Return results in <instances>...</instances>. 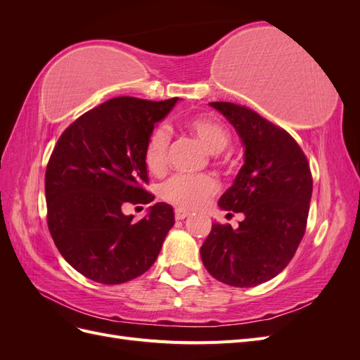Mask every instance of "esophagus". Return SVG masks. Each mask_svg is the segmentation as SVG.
I'll return each mask as SVG.
<instances>
[{"mask_svg": "<svg viewBox=\"0 0 360 360\" xmlns=\"http://www.w3.org/2000/svg\"><path fill=\"white\" fill-rule=\"evenodd\" d=\"M174 216H176L177 221H181V219H186V217L189 216V212L183 210V209H176V212H174Z\"/></svg>", "mask_w": 360, "mask_h": 360, "instance_id": "obj_1", "label": "esophagus"}]
</instances>
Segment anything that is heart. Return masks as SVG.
<instances>
[{"instance_id": "obj_1", "label": "heart", "mask_w": 360, "mask_h": 360, "mask_svg": "<svg viewBox=\"0 0 360 360\" xmlns=\"http://www.w3.org/2000/svg\"><path fill=\"white\" fill-rule=\"evenodd\" d=\"M184 129L200 143L216 155L230 146L231 135L222 122L212 115H193L184 122ZM169 134L163 127L150 130L146 138L143 158L147 171L162 176L168 167ZM219 191V183L212 176H174L162 184L160 197L183 210L200 209Z\"/></svg>"}]
</instances>
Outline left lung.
Wrapping results in <instances>:
<instances>
[{
    "label": "left lung",
    "mask_w": 360,
    "mask_h": 360,
    "mask_svg": "<svg viewBox=\"0 0 360 360\" xmlns=\"http://www.w3.org/2000/svg\"><path fill=\"white\" fill-rule=\"evenodd\" d=\"M210 105L236 127L246 148L245 165L219 200L224 210L242 212L245 219L236 230L213 224L201 259L224 284L255 287L281 274L296 254L307 230L312 174L285 129L243 105Z\"/></svg>",
    "instance_id": "left-lung-1"
}]
</instances>
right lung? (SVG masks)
<instances>
[{"label": "right lung", "mask_w": 360, "mask_h": 360, "mask_svg": "<svg viewBox=\"0 0 360 360\" xmlns=\"http://www.w3.org/2000/svg\"><path fill=\"white\" fill-rule=\"evenodd\" d=\"M177 101L115 97L76 118L53 147L45 176L48 228L85 278L123 284L156 261L174 225L172 207L158 202L138 222L123 210L155 200L146 189L144 143Z\"/></svg>", "instance_id": "right-lung-1"}]
</instances>
